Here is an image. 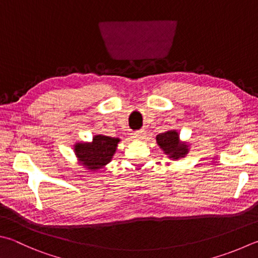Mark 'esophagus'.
<instances>
[{
  "label": "esophagus",
  "instance_id": "obj_1",
  "mask_svg": "<svg viewBox=\"0 0 258 258\" xmlns=\"http://www.w3.org/2000/svg\"><path fill=\"white\" fill-rule=\"evenodd\" d=\"M134 136H135V138L143 140V139H145V138H146V131H145V130L137 131V133H135V134H134Z\"/></svg>",
  "mask_w": 258,
  "mask_h": 258
}]
</instances>
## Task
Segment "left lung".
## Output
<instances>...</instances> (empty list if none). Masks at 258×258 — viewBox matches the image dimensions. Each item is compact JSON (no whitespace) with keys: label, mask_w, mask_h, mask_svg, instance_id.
<instances>
[{"label":"left lung","mask_w":258,"mask_h":258,"mask_svg":"<svg viewBox=\"0 0 258 258\" xmlns=\"http://www.w3.org/2000/svg\"><path fill=\"white\" fill-rule=\"evenodd\" d=\"M156 143L163 153L172 160L184 158L189 152V144L179 139V134L175 129L157 135Z\"/></svg>","instance_id":"1"}]
</instances>
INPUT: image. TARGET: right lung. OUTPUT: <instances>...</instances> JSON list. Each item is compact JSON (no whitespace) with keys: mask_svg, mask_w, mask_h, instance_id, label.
I'll return each mask as SVG.
<instances>
[{"mask_svg":"<svg viewBox=\"0 0 258 258\" xmlns=\"http://www.w3.org/2000/svg\"><path fill=\"white\" fill-rule=\"evenodd\" d=\"M121 139L105 135H95L91 142H77L74 144V153L77 164L87 172H96L104 168L113 158Z\"/></svg>","mask_w":258,"mask_h":258,"instance_id":"1","label":"right lung"}]
</instances>
